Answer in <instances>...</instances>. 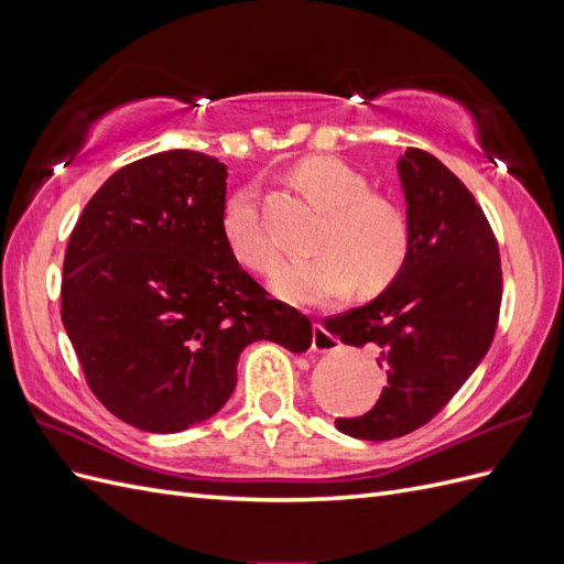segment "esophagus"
<instances>
[{"mask_svg": "<svg viewBox=\"0 0 564 564\" xmlns=\"http://www.w3.org/2000/svg\"><path fill=\"white\" fill-rule=\"evenodd\" d=\"M338 348H340V340L334 334H329V329L324 327L322 322H315L313 324V350L315 352H332Z\"/></svg>", "mask_w": 564, "mask_h": 564, "instance_id": "1", "label": "esophagus"}]
</instances>
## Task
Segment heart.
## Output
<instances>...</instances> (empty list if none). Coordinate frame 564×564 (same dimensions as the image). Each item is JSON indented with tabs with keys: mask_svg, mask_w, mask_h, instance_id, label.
Returning <instances> with one entry per match:
<instances>
[{
	"mask_svg": "<svg viewBox=\"0 0 564 564\" xmlns=\"http://www.w3.org/2000/svg\"><path fill=\"white\" fill-rule=\"evenodd\" d=\"M294 183L327 218L313 240V256H299L272 272V292L286 301L315 303L346 294H377L400 275L412 251V224L402 204L381 193L346 162L311 158L294 169ZM220 232L237 261L253 272L275 265L280 247L270 232L259 191L245 185L220 212Z\"/></svg>",
	"mask_w": 564,
	"mask_h": 564,
	"instance_id": "1",
	"label": "heart"
}]
</instances>
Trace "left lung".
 <instances>
[{"label": "left lung", "instance_id": "8db88e82", "mask_svg": "<svg viewBox=\"0 0 564 564\" xmlns=\"http://www.w3.org/2000/svg\"><path fill=\"white\" fill-rule=\"evenodd\" d=\"M412 251L381 296L327 319L344 344L379 352L388 373L365 416L336 419L360 440H392L435 419L482 362L501 311V256L473 193L431 152L398 162Z\"/></svg>", "mask_w": 564, "mask_h": 564}]
</instances>
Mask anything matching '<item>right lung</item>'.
<instances>
[{
	"instance_id": "add662e5",
	"label": "right lung",
	"mask_w": 564,
	"mask_h": 564,
	"mask_svg": "<svg viewBox=\"0 0 564 564\" xmlns=\"http://www.w3.org/2000/svg\"><path fill=\"white\" fill-rule=\"evenodd\" d=\"M228 166L169 150L115 172L84 207L63 261L61 317L94 395L148 433H178L232 395L253 340L292 352L313 324L270 299L220 232Z\"/></svg>"
}]
</instances>
